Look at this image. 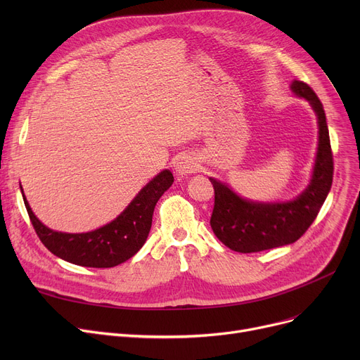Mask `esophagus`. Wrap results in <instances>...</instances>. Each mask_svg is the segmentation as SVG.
Wrapping results in <instances>:
<instances>
[{
    "mask_svg": "<svg viewBox=\"0 0 360 360\" xmlns=\"http://www.w3.org/2000/svg\"><path fill=\"white\" fill-rule=\"evenodd\" d=\"M198 169V165L194 159H191L190 156H182L181 159H178L176 165H175V170L176 174L181 176L190 175V174H195Z\"/></svg>",
    "mask_w": 360,
    "mask_h": 360,
    "instance_id": "34e87169",
    "label": "esophagus"
}]
</instances>
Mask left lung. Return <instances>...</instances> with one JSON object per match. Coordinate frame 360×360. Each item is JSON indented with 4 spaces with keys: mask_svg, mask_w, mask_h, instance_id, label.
Here are the masks:
<instances>
[{
    "mask_svg": "<svg viewBox=\"0 0 360 360\" xmlns=\"http://www.w3.org/2000/svg\"><path fill=\"white\" fill-rule=\"evenodd\" d=\"M292 90L312 105L318 117V153L307 190L289 202L264 204L243 200L229 186L210 178L214 188L212 229L220 242L236 252H259L296 242L309 229L330 193L334 162L323 103L304 82L295 80Z\"/></svg>",
    "mask_w": 360,
    "mask_h": 360,
    "instance_id": "1",
    "label": "left lung"
}]
</instances>
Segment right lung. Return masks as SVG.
<instances>
[{"label":"right lung","instance_id":"obj_1","mask_svg":"<svg viewBox=\"0 0 360 360\" xmlns=\"http://www.w3.org/2000/svg\"><path fill=\"white\" fill-rule=\"evenodd\" d=\"M172 182V172L163 170L143 188L115 220L87 233H63L48 229L33 214L25 195L23 200L36 235L53 255L83 267L109 269L140 251L151 228L155 205Z\"/></svg>","mask_w":360,"mask_h":360}]
</instances>
